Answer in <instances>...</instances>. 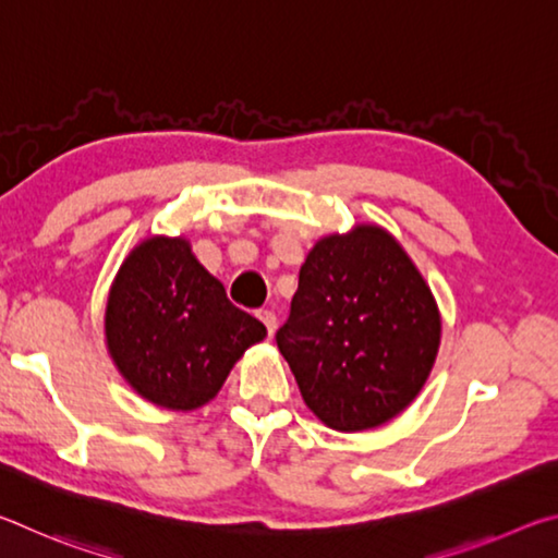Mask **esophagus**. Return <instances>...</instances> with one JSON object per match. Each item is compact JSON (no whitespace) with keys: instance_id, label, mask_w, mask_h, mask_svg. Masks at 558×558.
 <instances>
[{"instance_id":"esophagus-1","label":"esophagus","mask_w":558,"mask_h":558,"mask_svg":"<svg viewBox=\"0 0 558 558\" xmlns=\"http://www.w3.org/2000/svg\"><path fill=\"white\" fill-rule=\"evenodd\" d=\"M258 319H260L263 325H266V329H268V335H270V337L276 335L278 317H276V313H272V310H260V313H258Z\"/></svg>"}]
</instances>
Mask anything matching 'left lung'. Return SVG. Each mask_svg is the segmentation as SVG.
<instances>
[{
  "instance_id": "left-lung-1",
  "label": "left lung",
  "mask_w": 558,
  "mask_h": 558,
  "mask_svg": "<svg viewBox=\"0 0 558 558\" xmlns=\"http://www.w3.org/2000/svg\"><path fill=\"white\" fill-rule=\"evenodd\" d=\"M276 342L325 426L369 430L421 393L440 347V313L401 243L359 223L307 253Z\"/></svg>"
}]
</instances>
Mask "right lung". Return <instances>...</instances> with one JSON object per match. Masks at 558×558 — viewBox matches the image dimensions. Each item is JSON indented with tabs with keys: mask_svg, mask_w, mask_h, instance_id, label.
<instances>
[{
	"mask_svg": "<svg viewBox=\"0 0 558 558\" xmlns=\"http://www.w3.org/2000/svg\"><path fill=\"white\" fill-rule=\"evenodd\" d=\"M266 327L226 298L186 239L153 235L112 280L106 342L118 372L149 403L194 411L209 403Z\"/></svg>",
	"mask_w": 558,
	"mask_h": 558,
	"instance_id": "right-lung-1",
	"label": "right lung"
}]
</instances>
